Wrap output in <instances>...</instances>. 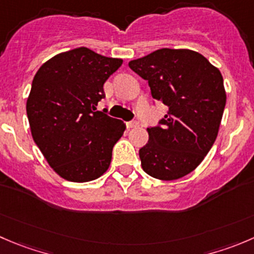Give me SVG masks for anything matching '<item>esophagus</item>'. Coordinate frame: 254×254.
I'll list each match as a JSON object with an SVG mask.
<instances>
[{
  "label": "esophagus",
  "instance_id": "34e87169",
  "mask_svg": "<svg viewBox=\"0 0 254 254\" xmlns=\"http://www.w3.org/2000/svg\"><path fill=\"white\" fill-rule=\"evenodd\" d=\"M139 127V123L137 122H127V129H132V127Z\"/></svg>",
  "mask_w": 254,
  "mask_h": 254
}]
</instances>
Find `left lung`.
I'll return each instance as SVG.
<instances>
[{"label":"left lung","instance_id":"obj_1","mask_svg":"<svg viewBox=\"0 0 254 254\" xmlns=\"http://www.w3.org/2000/svg\"><path fill=\"white\" fill-rule=\"evenodd\" d=\"M129 67L169 107L162 127H147L149 141L139 151L142 170L162 181L181 179L202 162L218 135L226 105L222 74L191 49H157Z\"/></svg>","mask_w":254,"mask_h":254}]
</instances>
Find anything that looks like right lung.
Listing matches in <instances>:
<instances>
[{"mask_svg": "<svg viewBox=\"0 0 254 254\" xmlns=\"http://www.w3.org/2000/svg\"><path fill=\"white\" fill-rule=\"evenodd\" d=\"M122 64L79 47L52 57L34 75L26 105L32 137L64 180L93 181L109 169L125 124L95 110L103 85Z\"/></svg>", "mask_w": 254, "mask_h": 254, "instance_id": "1", "label": "right lung"}]
</instances>
